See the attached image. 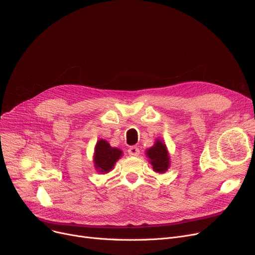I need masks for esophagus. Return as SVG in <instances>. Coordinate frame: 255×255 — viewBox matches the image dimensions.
Wrapping results in <instances>:
<instances>
[{"instance_id": "esophagus-1", "label": "esophagus", "mask_w": 255, "mask_h": 255, "mask_svg": "<svg viewBox=\"0 0 255 255\" xmlns=\"http://www.w3.org/2000/svg\"><path fill=\"white\" fill-rule=\"evenodd\" d=\"M128 153L131 156H137L139 154V149L136 146H131L128 149Z\"/></svg>"}]
</instances>
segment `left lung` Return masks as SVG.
<instances>
[{
  "mask_svg": "<svg viewBox=\"0 0 255 255\" xmlns=\"http://www.w3.org/2000/svg\"><path fill=\"white\" fill-rule=\"evenodd\" d=\"M147 156L150 158V163L153 166L154 171L163 173L169 167V155L165 144L161 140H156L153 147L147 150Z\"/></svg>",
  "mask_w": 255,
  "mask_h": 255,
  "instance_id": "1",
  "label": "left lung"
}]
</instances>
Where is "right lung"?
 Wrapping results in <instances>:
<instances>
[{"mask_svg":"<svg viewBox=\"0 0 255 255\" xmlns=\"http://www.w3.org/2000/svg\"><path fill=\"white\" fill-rule=\"evenodd\" d=\"M122 151L118 148H112L106 140L100 139L96 146L94 164L100 172H108L121 157Z\"/></svg>","mask_w":255,"mask_h":255,"instance_id":"obj_1","label":"right lung"}]
</instances>
